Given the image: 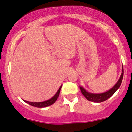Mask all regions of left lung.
<instances>
[{
	"mask_svg": "<svg viewBox=\"0 0 132 132\" xmlns=\"http://www.w3.org/2000/svg\"><path fill=\"white\" fill-rule=\"evenodd\" d=\"M123 67H122L121 75V76H120V78H119L118 81H117V83H116L113 88H111L110 90H109L107 92H105L104 93H101V94H93V93L88 92H87L85 89H84L82 87H80V90H81L82 94L84 95L85 97L87 100H88V101L94 102H103V101H106L107 99L110 98L116 92V91L118 89L119 87H120V85H121V84L122 80H123Z\"/></svg>",
	"mask_w": 132,
	"mask_h": 132,
	"instance_id": "1",
	"label": "left lung"
}]
</instances>
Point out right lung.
Segmentation results:
<instances>
[{
  "mask_svg": "<svg viewBox=\"0 0 132 132\" xmlns=\"http://www.w3.org/2000/svg\"><path fill=\"white\" fill-rule=\"evenodd\" d=\"M61 87H62V85H61V87H59V90H58L57 92H56V94L52 97L51 99L47 100V101H43V102H29V101H25V100H23L24 102H26L27 104H28L31 105V106H34V107H37V108H45V107H47L51 106V105L53 104L54 103L57 101V99L58 97H59V93H60V90L61 89Z\"/></svg>",
  "mask_w": 132,
  "mask_h": 132,
  "instance_id": "obj_1",
  "label": "right lung"
}]
</instances>
